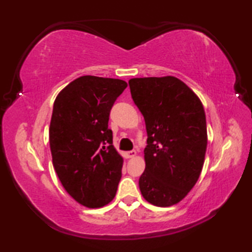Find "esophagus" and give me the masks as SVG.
<instances>
[{"label": "esophagus", "mask_w": 252, "mask_h": 252, "mask_svg": "<svg viewBox=\"0 0 252 252\" xmlns=\"http://www.w3.org/2000/svg\"><path fill=\"white\" fill-rule=\"evenodd\" d=\"M136 156V151H134V150H132V151H127V152H126V158H134Z\"/></svg>", "instance_id": "1"}]
</instances>
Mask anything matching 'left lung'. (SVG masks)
<instances>
[{
    "instance_id": "8db88e82",
    "label": "left lung",
    "mask_w": 252,
    "mask_h": 252,
    "mask_svg": "<svg viewBox=\"0 0 252 252\" xmlns=\"http://www.w3.org/2000/svg\"><path fill=\"white\" fill-rule=\"evenodd\" d=\"M129 85L148 133L140 191L153 206L171 207L189 193L203 167L208 134L202 102L176 76L134 78Z\"/></svg>"
}]
</instances>
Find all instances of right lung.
<instances>
[{
    "instance_id": "1",
    "label": "right lung",
    "mask_w": 252,
    "mask_h": 252,
    "mask_svg": "<svg viewBox=\"0 0 252 252\" xmlns=\"http://www.w3.org/2000/svg\"><path fill=\"white\" fill-rule=\"evenodd\" d=\"M126 87L120 79L83 75L54 101L49 131L53 167L66 192L87 208L104 207L116 197L123 158L108 122Z\"/></svg>"
}]
</instances>
